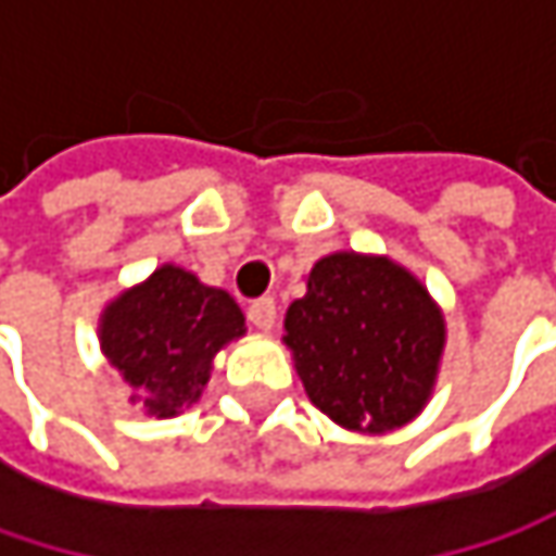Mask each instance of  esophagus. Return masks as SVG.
<instances>
[{
    "mask_svg": "<svg viewBox=\"0 0 556 556\" xmlns=\"http://www.w3.org/2000/svg\"><path fill=\"white\" fill-rule=\"evenodd\" d=\"M248 318H251V325H254L257 331H270V328L277 325V302H274V299H257V302H251Z\"/></svg>",
    "mask_w": 556,
    "mask_h": 556,
    "instance_id": "34e87169",
    "label": "esophagus"
}]
</instances>
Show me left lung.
Returning <instances> with one entry per match:
<instances>
[{
	"label": "left lung",
	"mask_w": 556,
	"mask_h": 556,
	"mask_svg": "<svg viewBox=\"0 0 556 556\" xmlns=\"http://www.w3.org/2000/svg\"><path fill=\"white\" fill-rule=\"evenodd\" d=\"M286 312V348L312 405L348 431L383 434L412 421L438 380L444 315L389 257H321Z\"/></svg>",
	"instance_id": "1"
}]
</instances>
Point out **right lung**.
<instances>
[{
	"instance_id": "right-lung-1",
	"label": "right lung",
	"mask_w": 556,
	"mask_h": 556,
	"mask_svg": "<svg viewBox=\"0 0 556 556\" xmlns=\"http://www.w3.org/2000/svg\"><path fill=\"white\" fill-rule=\"evenodd\" d=\"M241 334L238 302L173 264L125 289L99 318L109 364L135 389L131 402L157 418L189 408L208 383L215 354Z\"/></svg>"
}]
</instances>
